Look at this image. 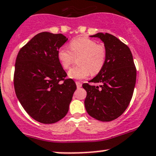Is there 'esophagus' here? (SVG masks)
Segmentation results:
<instances>
[{
  "mask_svg": "<svg viewBox=\"0 0 156 156\" xmlns=\"http://www.w3.org/2000/svg\"><path fill=\"white\" fill-rule=\"evenodd\" d=\"M76 85H77V87L78 88H80L81 87V86H82V84H81V83L80 82V81H76Z\"/></svg>",
  "mask_w": 156,
  "mask_h": 156,
  "instance_id": "obj_1",
  "label": "esophagus"
}]
</instances>
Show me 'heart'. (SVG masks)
<instances>
[{
  "mask_svg": "<svg viewBox=\"0 0 156 156\" xmlns=\"http://www.w3.org/2000/svg\"><path fill=\"white\" fill-rule=\"evenodd\" d=\"M57 57L65 69H69L78 57L79 65L71 69L68 75L73 79H83L90 73L96 75L102 69L107 59V49L93 39L79 37L70 42L69 49L60 48Z\"/></svg>",
  "mask_w": 156,
  "mask_h": 156,
  "instance_id": "heart-1",
  "label": "heart"
}]
</instances>
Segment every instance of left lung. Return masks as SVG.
<instances>
[{
	"label": "left lung",
	"mask_w": 156,
	"mask_h": 156,
	"mask_svg": "<svg viewBox=\"0 0 156 156\" xmlns=\"http://www.w3.org/2000/svg\"><path fill=\"white\" fill-rule=\"evenodd\" d=\"M107 49V59L102 69L89 82L83 83L87 91L84 105L90 116L109 122L123 114L133 96L136 83V67L129 47L111 34L98 33Z\"/></svg>",
	"instance_id": "1"
}]
</instances>
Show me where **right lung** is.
Segmentation results:
<instances>
[{
  "label": "right lung",
  "instance_id": "obj_1",
  "mask_svg": "<svg viewBox=\"0 0 156 156\" xmlns=\"http://www.w3.org/2000/svg\"><path fill=\"white\" fill-rule=\"evenodd\" d=\"M68 39L62 34H37L19 51L16 60V96L33 119L51 124L66 115L77 87L60 64L57 53Z\"/></svg>",
  "mask_w": 156,
  "mask_h": 156
}]
</instances>
